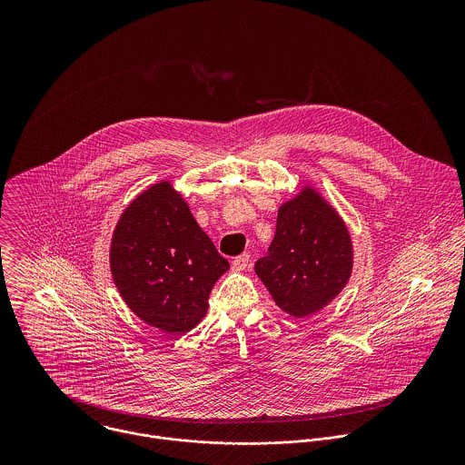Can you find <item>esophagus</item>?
<instances>
[{
  "label": "esophagus",
  "instance_id": "34e87169",
  "mask_svg": "<svg viewBox=\"0 0 465 465\" xmlns=\"http://www.w3.org/2000/svg\"><path fill=\"white\" fill-rule=\"evenodd\" d=\"M249 262H251L249 252H243V254H240V256H236V258L232 260V268H234V270H245V268L249 266Z\"/></svg>",
  "mask_w": 465,
  "mask_h": 465
}]
</instances>
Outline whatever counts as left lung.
I'll return each instance as SVG.
<instances>
[{
    "label": "left lung",
    "mask_w": 465,
    "mask_h": 465,
    "mask_svg": "<svg viewBox=\"0 0 465 465\" xmlns=\"http://www.w3.org/2000/svg\"><path fill=\"white\" fill-rule=\"evenodd\" d=\"M254 268L275 304L302 319L328 306L347 284L352 242L338 213L306 186L279 207L275 236Z\"/></svg>",
    "instance_id": "1"
}]
</instances>
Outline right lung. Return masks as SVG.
<instances>
[{
    "instance_id": "add662e5",
    "label": "right lung",
    "mask_w": 465,
    "mask_h": 465,
    "mask_svg": "<svg viewBox=\"0 0 465 465\" xmlns=\"http://www.w3.org/2000/svg\"><path fill=\"white\" fill-rule=\"evenodd\" d=\"M109 260L125 304L172 336L199 324L214 282L229 270L168 181L144 190L124 211Z\"/></svg>"
}]
</instances>
